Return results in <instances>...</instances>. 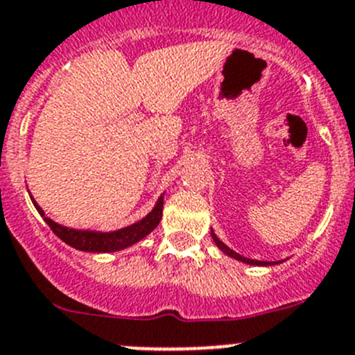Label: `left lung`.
Wrapping results in <instances>:
<instances>
[{
	"mask_svg": "<svg viewBox=\"0 0 355 355\" xmlns=\"http://www.w3.org/2000/svg\"><path fill=\"white\" fill-rule=\"evenodd\" d=\"M211 237H213V241L216 243L218 248L222 250L223 253H227V255H229V257H232V259L241 260V262H246V264H252V266H268L269 264V262H260V260H252V259H246V257H241V255H239V253H236V252H234V250H230L229 246L223 245V243L220 241V239H218L216 236H214L213 230H211Z\"/></svg>",
	"mask_w": 355,
	"mask_h": 355,
	"instance_id": "1",
	"label": "left lung"
}]
</instances>
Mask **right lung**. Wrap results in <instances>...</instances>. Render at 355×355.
<instances>
[{
    "label": "right lung",
    "mask_w": 355,
    "mask_h": 355,
    "mask_svg": "<svg viewBox=\"0 0 355 355\" xmlns=\"http://www.w3.org/2000/svg\"><path fill=\"white\" fill-rule=\"evenodd\" d=\"M33 200V199H31ZM35 207L38 213L44 216L47 225L51 227L52 232L60 237L61 241L70 245L71 248L80 250V252H93V253H107V252H118V250L126 248V246L133 245V243L141 241L142 237L148 236L153 229L162 220V209H164V197L158 199L155 209L142 218L141 222L133 223V225L125 227V229L114 230V232H93V230H76V229H67V227L60 225V223L52 222L51 218L45 216L42 207L38 206L33 200Z\"/></svg>",
    "instance_id": "obj_1"
}]
</instances>
